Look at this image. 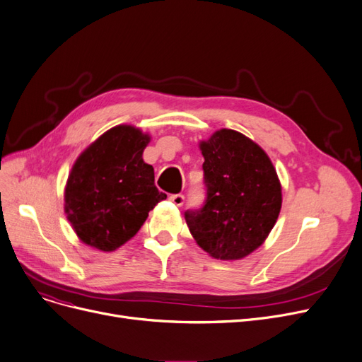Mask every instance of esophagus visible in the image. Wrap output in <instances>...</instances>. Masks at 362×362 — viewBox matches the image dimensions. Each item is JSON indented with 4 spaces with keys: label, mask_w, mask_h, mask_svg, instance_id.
Segmentation results:
<instances>
[{
    "label": "esophagus",
    "mask_w": 362,
    "mask_h": 362,
    "mask_svg": "<svg viewBox=\"0 0 362 362\" xmlns=\"http://www.w3.org/2000/svg\"><path fill=\"white\" fill-rule=\"evenodd\" d=\"M170 201L175 204V206L182 207L183 202H185V197L182 194H175V195H170Z\"/></svg>",
    "instance_id": "34e87169"
}]
</instances>
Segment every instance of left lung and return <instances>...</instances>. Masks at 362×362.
Returning a JSON list of instances; mask_svg holds the SVG:
<instances>
[{
    "mask_svg": "<svg viewBox=\"0 0 362 362\" xmlns=\"http://www.w3.org/2000/svg\"><path fill=\"white\" fill-rule=\"evenodd\" d=\"M207 198L185 218L197 244L220 260L259 248L276 223L282 194L266 152L247 136L222 129L199 144Z\"/></svg>",
    "mask_w": 362,
    "mask_h": 362,
    "instance_id": "8db88e82",
    "label": "left lung"
}]
</instances>
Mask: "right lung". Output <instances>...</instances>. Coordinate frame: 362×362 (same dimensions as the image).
Segmentation results:
<instances>
[{
    "instance_id": "right-lung-1",
    "label": "right lung",
    "mask_w": 362,
    "mask_h": 362,
    "mask_svg": "<svg viewBox=\"0 0 362 362\" xmlns=\"http://www.w3.org/2000/svg\"><path fill=\"white\" fill-rule=\"evenodd\" d=\"M149 140L133 125H117L78 156L65 187V213L84 244L117 250L167 198L142 158Z\"/></svg>"
}]
</instances>
